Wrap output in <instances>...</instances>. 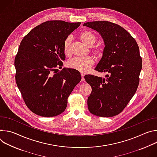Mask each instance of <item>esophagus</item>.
Here are the masks:
<instances>
[{
    "instance_id": "obj_1",
    "label": "esophagus",
    "mask_w": 157,
    "mask_h": 157,
    "mask_svg": "<svg viewBox=\"0 0 157 157\" xmlns=\"http://www.w3.org/2000/svg\"><path fill=\"white\" fill-rule=\"evenodd\" d=\"M81 81H84V75L82 73H81Z\"/></svg>"
}]
</instances>
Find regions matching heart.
Segmentation results:
<instances>
[{
  "label": "heart",
  "instance_id": "1",
  "mask_svg": "<svg viewBox=\"0 0 157 157\" xmlns=\"http://www.w3.org/2000/svg\"><path fill=\"white\" fill-rule=\"evenodd\" d=\"M79 38L84 43L89 47L93 46L97 40L95 34L92 32L87 30H83L80 33ZM71 38L68 36L66 38L64 41L63 52L66 56H70L71 55ZM92 52L98 58H101L103 55V50L102 48L98 46L94 47L92 49ZM94 63V59L91 56L85 58H76L68 61L67 63V66L70 68L74 69L81 73H85L93 66Z\"/></svg>",
  "mask_w": 157,
  "mask_h": 157
}]
</instances>
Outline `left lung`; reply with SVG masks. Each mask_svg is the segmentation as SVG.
Returning <instances> with one entry per match:
<instances>
[{
  "mask_svg": "<svg viewBox=\"0 0 157 157\" xmlns=\"http://www.w3.org/2000/svg\"><path fill=\"white\" fill-rule=\"evenodd\" d=\"M83 25L101 35L105 47L95 70L108 73L105 78L84 76L92 88L87 98L88 109L99 117L117 116L135 94L139 84L142 59L137 43L126 30L113 22L95 21Z\"/></svg>",
  "mask_w": 157,
  "mask_h": 157,
  "instance_id": "8db88e82",
  "label": "left lung"
}]
</instances>
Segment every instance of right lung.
<instances>
[{"label": "right lung", "instance_id": "obj_1", "mask_svg": "<svg viewBox=\"0 0 157 157\" xmlns=\"http://www.w3.org/2000/svg\"><path fill=\"white\" fill-rule=\"evenodd\" d=\"M81 22L50 20L22 39L15 58V81L23 99L34 114L54 117L64 111L68 98L81 79L79 71L61 68L63 44Z\"/></svg>", "mask_w": 157, "mask_h": 157}]
</instances>
